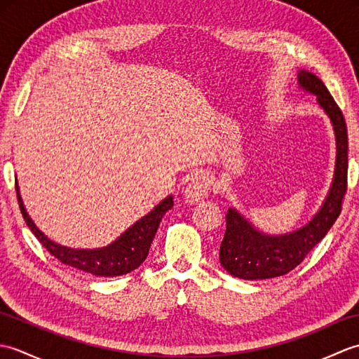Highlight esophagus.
<instances>
[{"mask_svg":"<svg viewBox=\"0 0 359 359\" xmlns=\"http://www.w3.org/2000/svg\"><path fill=\"white\" fill-rule=\"evenodd\" d=\"M210 193V182L205 177H196L193 179L184 189V197L185 202L193 205V203H199L203 201L205 197H208Z\"/></svg>","mask_w":359,"mask_h":359,"instance_id":"1","label":"esophagus"}]
</instances>
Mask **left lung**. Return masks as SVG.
<instances>
[{"mask_svg": "<svg viewBox=\"0 0 359 359\" xmlns=\"http://www.w3.org/2000/svg\"><path fill=\"white\" fill-rule=\"evenodd\" d=\"M297 86L304 93L316 97L325 116L330 118L337 160L333 179L321 208L306 225L285 234H266L255 226L236 208L226 211V230L220 243V265L234 278L245 280H264L284 276L299 265L310 250L324 239L341 212L342 197L347 189V126L338 104L325 85L315 74L301 69Z\"/></svg>", "mask_w": 359, "mask_h": 359, "instance_id": "left-lung-1", "label": "left lung"}]
</instances>
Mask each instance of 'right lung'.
Returning <instances> with one entry per match:
<instances>
[{"instance_id": "add662e5", "label": "right lung", "mask_w": 359, "mask_h": 359, "mask_svg": "<svg viewBox=\"0 0 359 359\" xmlns=\"http://www.w3.org/2000/svg\"><path fill=\"white\" fill-rule=\"evenodd\" d=\"M15 185H17V196L22 217H25L30 231L35 234V238L43 243V247L63 264L100 278L121 276V274L133 271L137 266L142 265L149 253L151 243L157 233L160 220H162L168 210L172 208L174 203L172 196L165 197L148 215L137 220L126 231L121 233L116 241H112L109 245L100 248H71L49 239L35 225L29 212L26 211L25 203H22L18 180H15Z\"/></svg>"}]
</instances>
